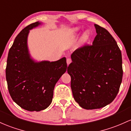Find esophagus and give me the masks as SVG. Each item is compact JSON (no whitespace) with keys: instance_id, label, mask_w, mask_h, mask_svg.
Instances as JSON below:
<instances>
[{"instance_id":"esophagus-1","label":"esophagus","mask_w":131,"mask_h":131,"mask_svg":"<svg viewBox=\"0 0 131 131\" xmlns=\"http://www.w3.org/2000/svg\"><path fill=\"white\" fill-rule=\"evenodd\" d=\"M71 58H67V64L68 65L69 64H70V63H71Z\"/></svg>"}]
</instances>
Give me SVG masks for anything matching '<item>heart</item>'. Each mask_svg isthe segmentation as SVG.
I'll return each instance as SVG.
<instances>
[{
	"mask_svg": "<svg viewBox=\"0 0 131 131\" xmlns=\"http://www.w3.org/2000/svg\"><path fill=\"white\" fill-rule=\"evenodd\" d=\"M80 31V28H76L75 29H74V31H76V32H78V31ZM90 33L89 31H86L84 32V34H83V37H82V40L84 41H87L90 38Z\"/></svg>",
	"mask_w": 131,
	"mask_h": 131,
	"instance_id": "b5f03b06",
	"label": "heart"
}]
</instances>
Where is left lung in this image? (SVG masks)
<instances>
[{
	"mask_svg": "<svg viewBox=\"0 0 131 131\" xmlns=\"http://www.w3.org/2000/svg\"><path fill=\"white\" fill-rule=\"evenodd\" d=\"M97 35L92 45H84L71 54L68 67L73 97L86 110L110 104L118 93L123 79L122 54L107 30L94 24Z\"/></svg>",
	"mask_w": 131,
	"mask_h": 131,
	"instance_id": "obj_1",
	"label": "left lung"
}]
</instances>
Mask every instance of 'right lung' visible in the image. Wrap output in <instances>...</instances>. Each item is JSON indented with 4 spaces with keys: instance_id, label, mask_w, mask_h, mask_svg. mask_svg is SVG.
Segmentation results:
<instances>
[{
    "instance_id": "obj_1",
    "label": "right lung",
    "mask_w": 131,
    "mask_h": 131,
    "mask_svg": "<svg viewBox=\"0 0 131 131\" xmlns=\"http://www.w3.org/2000/svg\"><path fill=\"white\" fill-rule=\"evenodd\" d=\"M40 24L39 21L33 23L18 34L8 51L5 70L11 97L29 111H40L50 106L54 86L67 68L65 57L51 62H36L31 58L27 38L30 30Z\"/></svg>"
}]
</instances>
